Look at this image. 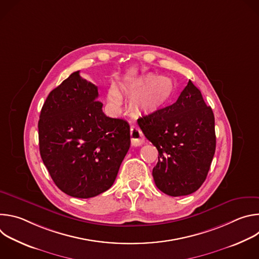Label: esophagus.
Here are the masks:
<instances>
[{
  "label": "esophagus",
  "mask_w": 259,
  "mask_h": 259,
  "mask_svg": "<svg viewBox=\"0 0 259 259\" xmlns=\"http://www.w3.org/2000/svg\"><path fill=\"white\" fill-rule=\"evenodd\" d=\"M130 136H131V144L133 146H139L144 142V137L142 132L139 130L137 126H131L130 128Z\"/></svg>",
  "instance_id": "34e87169"
}]
</instances>
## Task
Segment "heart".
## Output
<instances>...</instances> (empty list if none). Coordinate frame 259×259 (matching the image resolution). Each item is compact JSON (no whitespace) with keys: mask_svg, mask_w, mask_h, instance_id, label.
Instances as JSON below:
<instances>
[{"mask_svg":"<svg viewBox=\"0 0 259 259\" xmlns=\"http://www.w3.org/2000/svg\"><path fill=\"white\" fill-rule=\"evenodd\" d=\"M122 92L132 99V109L136 114L152 115L168 106L174 94V85L168 78L149 75L142 76L127 86ZM107 99L114 105H120L122 98L116 87L108 90Z\"/></svg>","mask_w":259,"mask_h":259,"instance_id":"obj_1","label":"heart"}]
</instances>
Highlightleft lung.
Here are the masks:
<instances>
[{
  "instance_id": "8db88e82",
  "label": "left lung",
  "mask_w": 259,
  "mask_h": 259,
  "mask_svg": "<svg viewBox=\"0 0 259 259\" xmlns=\"http://www.w3.org/2000/svg\"><path fill=\"white\" fill-rule=\"evenodd\" d=\"M159 152L153 169L157 188L171 197L195 193L205 181L215 153L212 108L190 80L173 104L138 122Z\"/></svg>"
}]
</instances>
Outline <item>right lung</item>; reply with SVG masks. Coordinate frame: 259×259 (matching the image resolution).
I'll list each match as a JSON object with an SVG mask.
<instances>
[{
  "label": "right lung",
  "instance_id": "1",
  "mask_svg": "<svg viewBox=\"0 0 259 259\" xmlns=\"http://www.w3.org/2000/svg\"><path fill=\"white\" fill-rule=\"evenodd\" d=\"M98 88L72 72L53 89L41 110L40 154L57 188L87 199L113 186L130 147V127L106 117Z\"/></svg>",
  "mask_w": 259,
  "mask_h": 259
}]
</instances>
